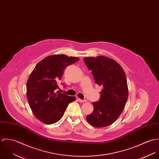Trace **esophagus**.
Wrapping results in <instances>:
<instances>
[{
  "label": "esophagus",
  "mask_w": 159,
  "mask_h": 159,
  "mask_svg": "<svg viewBox=\"0 0 159 159\" xmlns=\"http://www.w3.org/2000/svg\"><path fill=\"white\" fill-rule=\"evenodd\" d=\"M78 100L80 102H81V103H84V102H87L86 100H81V99H80V98H78Z\"/></svg>",
  "instance_id": "esophagus-1"
}]
</instances>
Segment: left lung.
I'll return each mask as SVG.
<instances>
[{"label":"left lung","instance_id":"left-lung-1","mask_svg":"<svg viewBox=\"0 0 159 159\" xmlns=\"http://www.w3.org/2000/svg\"><path fill=\"white\" fill-rule=\"evenodd\" d=\"M84 61L95 83L102 87L100 100L92 103L93 111L87 116V121L95 127L108 126L122 113L128 99L125 73L116 61L108 57H87Z\"/></svg>","mask_w":159,"mask_h":159}]
</instances>
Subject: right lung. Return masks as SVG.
Wrapping results in <instances>:
<instances>
[{
  "label": "right lung",
  "instance_id": "right-lung-1",
  "mask_svg": "<svg viewBox=\"0 0 159 159\" xmlns=\"http://www.w3.org/2000/svg\"><path fill=\"white\" fill-rule=\"evenodd\" d=\"M80 59L65 54H54L39 62L30 73L26 85L27 97L35 116L46 124L59 121L68 104L76 100L62 93L56 92L67 66Z\"/></svg>",
  "mask_w": 159,
  "mask_h": 159
}]
</instances>
